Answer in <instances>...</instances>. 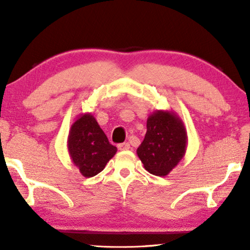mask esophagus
I'll return each instance as SVG.
<instances>
[{
  "instance_id": "34e87169",
  "label": "esophagus",
  "mask_w": 250,
  "mask_h": 250,
  "mask_svg": "<svg viewBox=\"0 0 250 250\" xmlns=\"http://www.w3.org/2000/svg\"><path fill=\"white\" fill-rule=\"evenodd\" d=\"M118 149H119L120 151L128 150V149H130V145L129 143H120V145H118Z\"/></svg>"
}]
</instances>
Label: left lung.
Segmentation results:
<instances>
[{
    "label": "left lung",
    "instance_id": "1",
    "mask_svg": "<svg viewBox=\"0 0 250 250\" xmlns=\"http://www.w3.org/2000/svg\"><path fill=\"white\" fill-rule=\"evenodd\" d=\"M188 132L175 112L156 110L147 117L145 140L137 154L147 172L166 176L184 158Z\"/></svg>",
    "mask_w": 250,
    "mask_h": 250
}]
</instances>
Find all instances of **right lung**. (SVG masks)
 <instances>
[{"instance_id": "obj_1", "label": "right lung", "mask_w": 250, "mask_h": 250, "mask_svg": "<svg viewBox=\"0 0 250 250\" xmlns=\"http://www.w3.org/2000/svg\"><path fill=\"white\" fill-rule=\"evenodd\" d=\"M67 147L75 167L84 177L100 173L117 152V147L110 145L107 135L89 112L78 116L71 125Z\"/></svg>"}]
</instances>
